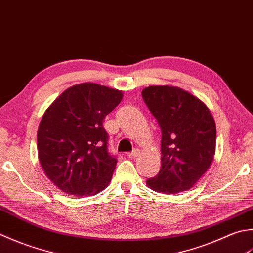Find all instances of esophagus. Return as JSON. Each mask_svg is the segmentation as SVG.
I'll use <instances>...</instances> for the list:
<instances>
[{"label": "esophagus", "mask_w": 253, "mask_h": 253, "mask_svg": "<svg viewBox=\"0 0 253 253\" xmlns=\"http://www.w3.org/2000/svg\"><path fill=\"white\" fill-rule=\"evenodd\" d=\"M138 149H134V151H132L131 153H127L126 154V156L128 157V158H135L137 155H138Z\"/></svg>", "instance_id": "obj_1"}]
</instances>
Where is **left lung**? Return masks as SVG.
<instances>
[{"instance_id":"obj_1","label":"left lung","mask_w":253,"mask_h":253,"mask_svg":"<svg viewBox=\"0 0 253 253\" xmlns=\"http://www.w3.org/2000/svg\"><path fill=\"white\" fill-rule=\"evenodd\" d=\"M142 97L162 130V168L147 187L173 194L191 189L212 164L216 125L198 97L179 87H145Z\"/></svg>"}]
</instances>
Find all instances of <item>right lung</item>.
<instances>
[{
    "mask_svg": "<svg viewBox=\"0 0 253 253\" xmlns=\"http://www.w3.org/2000/svg\"><path fill=\"white\" fill-rule=\"evenodd\" d=\"M121 90L95 83L64 90L45 110L37 133L44 173L62 191L89 197L111 181L117 158L108 152L102 122L120 104Z\"/></svg>",
    "mask_w": 253,
    "mask_h": 253,
    "instance_id": "add662e5",
    "label": "right lung"
}]
</instances>
